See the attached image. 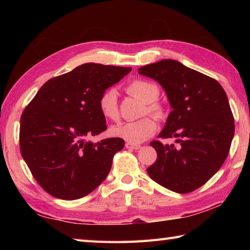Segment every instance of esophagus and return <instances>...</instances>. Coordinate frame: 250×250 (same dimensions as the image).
<instances>
[{"label": "esophagus", "instance_id": "34e87169", "mask_svg": "<svg viewBox=\"0 0 250 250\" xmlns=\"http://www.w3.org/2000/svg\"><path fill=\"white\" fill-rule=\"evenodd\" d=\"M125 147L126 148H129V149H135V150H137V149H140V148L142 147L141 145H139V144H132V143H126L125 144Z\"/></svg>", "mask_w": 250, "mask_h": 250}]
</instances>
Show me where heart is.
<instances>
[{
    "label": "heart",
    "instance_id": "obj_1",
    "mask_svg": "<svg viewBox=\"0 0 250 250\" xmlns=\"http://www.w3.org/2000/svg\"><path fill=\"white\" fill-rule=\"evenodd\" d=\"M126 91L134 97L139 98L144 103H147V111L156 116L161 117L163 109L160 105L151 103L157 100L159 89L151 82L135 79L131 82ZM99 108L106 119L117 120L119 117L118 113V94L115 89H107L102 93L99 100ZM157 130V124L151 117H144L140 120L126 121L117 125L111 128V133L114 136L125 140L132 144H139L150 137Z\"/></svg>",
    "mask_w": 250,
    "mask_h": 250
}]
</instances>
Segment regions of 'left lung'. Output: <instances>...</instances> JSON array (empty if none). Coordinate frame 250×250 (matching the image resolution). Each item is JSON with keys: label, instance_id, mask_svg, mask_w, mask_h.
I'll return each mask as SVG.
<instances>
[{"label": "left lung", "instance_id": "8db88e82", "mask_svg": "<svg viewBox=\"0 0 250 250\" xmlns=\"http://www.w3.org/2000/svg\"><path fill=\"white\" fill-rule=\"evenodd\" d=\"M139 74L166 91L172 110L158 136L177 144L152 141L158 158L147 173L174 192H191L218 172L229 153L234 118L227 94L215 79L176 60L142 66Z\"/></svg>", "mask_w": 250, "mask_h": 250}]
</instances>
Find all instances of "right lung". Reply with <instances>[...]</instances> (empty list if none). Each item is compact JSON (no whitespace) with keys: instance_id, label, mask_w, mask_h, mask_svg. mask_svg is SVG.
<instances>
[{"instance_id":"1","label":"right lung","mask_w":250,"mask_h":250,"mask_svg":"<svg viewBox=\"0 0 250 250\" xmlns=\"http://www.w3.org/2000/svg\"><path fill=\"white\" fill-rule=\"evenodd\" d=\"M131 67L86 63L45 83L20 119V150L41 187L62 200L89 194L107 177L119 137L86 141L107 129L99 100Z\"/></svg>"}]
</instances>
